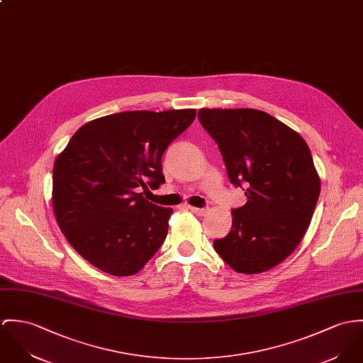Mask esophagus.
<instances>
[{"label":"esophagus","instance_id":"obj_1","mask_svg":"<svg viewBox=\"0 0 363 363\" xmlns=\"http://www.w3.org/2000/svg\"><path fill=\"white\" fill-rule=\"evenodd\" d=\"M189 209L191 211V212H194L196 215H206V212H208V208H196V206H189Z\"/></svg>","mask_w":363,"mask_h":363}]
</instances>
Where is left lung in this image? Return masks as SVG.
<instances>
[{
	"label": "left lung",
	"mask_w": 363,
	"mask_h": 363,
	"mask_svg": "<svg viewBox=\"0 0 363 363\" xmlns=\"http://www.w3.org/2000/svg\"><path fill=\"white\" fill-rule=\"evenodd\" d=\"M198 121L216 141L231 184L246 187L245 205L231 209V230L213 247L238 273L266 272L297 248L311 223L320 194L311 150L258 109L202 108Z\"/></svg>",
	"instance_id": "1"
}]
</instances>
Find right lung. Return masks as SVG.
<instances>
[{
	"mask_svg": "<svg viewBox=\"0 0 363 363\" xmlns=\"http://www.w3.org/2000/svg\"><path fill=\"white\" fill-rule=\"evenodd\" d=\"M196 109L126 111L94 119L57 157L52 205L69 244L112 276L141 270L165 241L172 208L143 197L165 183L162 155Z\"/></svg>",
	"mask_w": 363,
	"mask_h": 363,
	"instance_id": "obj_1",
	"label": "right lung"
}]
</instances>
